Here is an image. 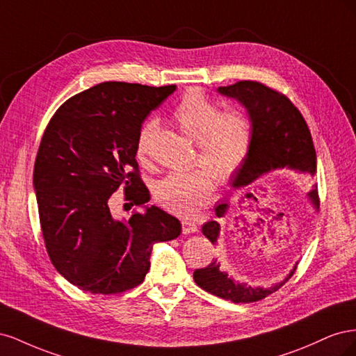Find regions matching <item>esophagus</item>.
<instances>
[{
    "instance_id": "1",
    "label": "esophagus",
    "mask_w": 356,
    "mask_h": 356,
    "mask_svg": "<svg viewBox=\"0 0 356 356\" xmlns=\"http://www.w3.org/2000/svg\"><path fill=\"white\" fill-rule=\"evenodd\" d=\"M197 232V225L191 221H182V233L184 234H193Z\"/></svg>"
}]
</instances>
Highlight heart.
Returning a JSON list of instances; mask_svg holds the SVG:
<instances>
[{"label":"heart","mask_w":356,"mask_h":356,"mask_svg":"<svg viewBox=\"0 0 356 356\" xmlns=\"http://www.w3.org/2000/svg\"><path fill=\"white\" fill-rule=\"evenodd\" d=\"M174 120L196 143L197 159L207 168L170 172L156 184L154 197L166 209L191 217L212 195V175L224 184L242 169L251 153L252 131L241 111H221L217 102L199 90L182 96L174 110ZM156 131V120L143 126L136 141L139 160L147 159Z\"/></svg>","instance_id":"heart-1"}]
</instances>
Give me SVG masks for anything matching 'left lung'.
Segmentation results:
<instances>
[{
  "instance_id": "left-lung-1",
  "label": "left lung",
  "mask_w": 356,
  "mask_h": 356,
  "mask_svg": "<svg viewBox=\"0 0 356 356\" xmlns=\"http://www.w3.org/2000/svg\"><path fill=\"white\" fill-rule=\"evenodd\" d=\"M217 92L238 101L243 106L252 131L251 153L242 169L230 179L232 188L248 187L261 177L277 170L315 175L316 153L310 131L303 115L285 95L257 81H238L225 88H218ZM307 200L318 209L316 186L307 193ZM227 209L229 200H224L215 207V213L220 218L227 213ZM220 230L221 227L217 221L204 222L202 227V233L212 245H217ZM297 264L298 261L281 282L267 288L234 281L227 272L221 270L217 260L208 267L195 270L193 279L200 288L213 296L230 300L233 303H251L266 298L281 288L294 275Z\"/></svg>"
}]
</instances>
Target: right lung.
<instances>
[{"instance_id":"right-lung-1","label":"right lung","mask_w":356,"mask_h":356,"mask_svg":"<svg viewBox=\"0 0 356 356\" xmlns=\"http://www.w3.org/2000/svg\"><path fill=\"white\" fill-rule=\"evenodd\" d=\"M177 86L105 81L63 102L42 135L34 190L42 238L53 266L77 288L117 294L144 281L157 242L181 234V222L145 207L136 141L147 115ZM120 185L145 208L129 220L114 218L108 200Z\"/></svg>"}]
</instances>
